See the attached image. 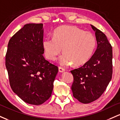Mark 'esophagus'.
<instances>
[{"mask_svg": "<svg viewBox=\"0 0 120 120\" xmlns=\"http://www.w3.org/2000/svg\"><path fill=\"white\" fill-rule=\"evenodd\" d=\"M58 69H59V71H60V72H64V68H62V67H59Z\"/></svg>", "mask_w": 120, "mask_h": 120, "instance_id": "obj_1", "label": "esophagus"}]
</instances>
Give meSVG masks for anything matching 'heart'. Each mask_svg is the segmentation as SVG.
I'll return each instance as SVG.
<instances>
[{"label": "heart", "instance_id": "b5f03b06", "mask_svg": "<svg viewBox=\"0 0 120 120\" xmlns=\"http://www.w3.org/2000/svg\"><path fill=\"white\" fill-rule=\"evenodd\" d=\"M96 45V38L92 33L72 25L56 28L53 38L46 37L42 41L46 57L50 60H56L63 49L64 54L60 59L62 66L85 64L92 56Z\"/></svg>", "mask_w": 120, "mask_h": 120}]
</instances>
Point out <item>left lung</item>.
Instances as JSON below:
<instances>
[{"instance_id": "left-lung-1", "label": "left lung", "mask_w": 120, "mask_h": 120, "mask_svg": "<svg viewBox=\"0 0 120 120\" xmlns=\"http://www.w3.org/2000/svg\"><path fill=\"white\" fill-rule=\"evenodd\" d=\"M95 32L97 49L90 60L82 67L71 70L73 96L84 104L99 99L107 88L113 73L112 47L105 34L91 25Z\"/></svg>"}]
</instances>
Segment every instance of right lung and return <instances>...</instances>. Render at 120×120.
I'll return each instance as SVG.
<instances>
[{
  "label": "right lung",
  "instance_id": "right-lung-1",
  "mask_svg": "<svg viewBox=\"0 0 120 120\" xmlns=\"http://www.w3.org/2000/svg\"><path fill=\"white\" fill-rule=\"evenodd\" d=\"M42 24H27L9 40L6 66L12 91L25 103L41 105L49 99L58 71L44 57Z\"/></svg>",
  "mask_w": 120,
  "mask_h": 120
}]
</instances>
